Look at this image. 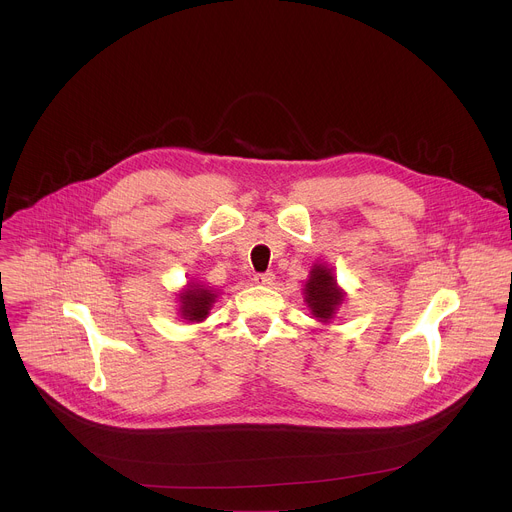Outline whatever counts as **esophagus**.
Listing matches in <instances>:
<instances>
[{
	"mask_svg": "<svg viewBox=\"0 0 512 512\" xmlns=\"http://www.w3.org/2000/svg\"><path fill=\"white\" fill-rule=\"evenodd\" d=\"M253 279H255V283H259V285H271V283L275 281V273H273V271L257 273Z\"/></svg>",
	"mask_w": 512,
	"mask_h": 512,
	"instance_id": "esophagus-1",
	"label": "esophagus"
}]
</instances>
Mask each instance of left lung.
Here are the masks:
<instances>
[{
	"label": "left lung",
	"mask_w": 512,
	"mask_h": 512,
	"mask_svg": "<svg viewBox=\"0 0 512 512\" xmlns=\"http://www.w3.org/2000/svg\"><path fill=\"white\" fill-rule=\"evenodd\" d=\"M306 302L316 318L324 322L332 318L338 304H342V291L336 287V279L324 265H314L312 275L306 283Z\"/></svg>",
	"instance_id": "left-lung-1"
}]
</instances>
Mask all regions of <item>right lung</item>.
<instances>
[{
  "instance_id": "1",
  "label": "right lung",
  "mask_w": 512,
  "mask_h": 512,
  "mask_svg": "<svg viewBox=\"0 0 512 512\" xmlns=\"http://www.w3.org/2000/svg\"><path fill=\"white\" fill-rule=\"evenodd\" d=\"M182 300V316L190 322H200L208 316L210 306L214 304V294H210V289H204L202 285H190L188 291L180 296Z\"/></svg>"
}]
</instances>
